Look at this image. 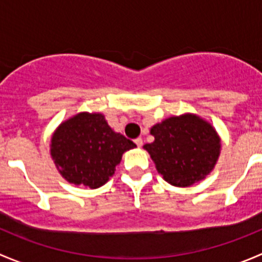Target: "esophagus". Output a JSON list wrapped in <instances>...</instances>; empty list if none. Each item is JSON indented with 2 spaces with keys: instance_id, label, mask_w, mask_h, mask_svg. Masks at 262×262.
Returning a JSON list of instances; mask_svg holds the SVG:
<instances>
[{
  "instance_id": "34e87169",
  "label": "esophagus",
  "mask_w": 262,
  "mask_h": 262,
  "mask_svg": "<svg viewBox=\"0 0 262 262\" xmlns=\"http://www.w3.org/2000/svg\"><path fill=\"white\" fill-rule=\"evenodd\" d=\"M134 143H136L137 146L141 148L142 146H143V139H142V138H137L136 141H134Z\"/></svg>"
}]
</instances>
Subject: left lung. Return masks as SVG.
<instances>
[{"instance_id": "obj_1", "label": "left lung", "mask_w": 262, "mask_h": 262, "mask_svg": "<svg viewBox=\"0 0 262 262\" xmlns=\"http://www.w3.org/2000/svg\"><path fill=\"white\" fill-rule=\"evenodd\" d=\"M155 137L143 148L149 153L158 173L172 186L187 187L204 180L221 155V137L199 115H173L150 128Z\"/></svg>"}]
</instances>
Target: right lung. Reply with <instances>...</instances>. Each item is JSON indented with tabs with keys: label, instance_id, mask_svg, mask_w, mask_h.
<instances>
[{
	"label": "right lung",
	"instance_id": "right-lung-1",
	"mask_svg": "<svg viewBox=\"0 0 262 262\" xmlns=\"http://www.w3.org/2000/svg\"><path fill=\"white\" fill-rule=\"evenodd\" d=\"M136 147L110 128L104 114L82 112L58 125L50 139V156L64 180L97 189L114 175L123 153Z\"/></svg>",
	"mask_w": 262,
	"mask_h": 262
}]
</instances>
